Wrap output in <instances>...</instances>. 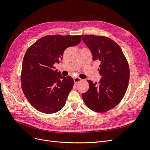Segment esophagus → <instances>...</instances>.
<instances>
[{"instance_id": "esophagus-1", "label": "esophagus", "mask_w": 150, "mask_h": 150, "mask_svg": "<svg viewBox=\"0 0 150 150\" xmlns=\"http://www.w3.org/2000/svg\"><path fill=\"white\" fill-rule=\"evenodd\" d=\"M82 81V79H81V78H79V77H75V78H74V81L75 83H77L78 82H81Z\"/></svg>"}]
</instances>
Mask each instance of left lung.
Listing matches in <instances>:
<instances>
[{
	"label": "left lung",
	"mask_w": 150,
	"mask_h": 150,
	"mask_svg": "<svg viewBox=\"0 0 150 150\" xmlns=\"http://www.w3.org/2000/svg\"><path fill=\"white\" fill-rule=\"evenodd\" d=\"M93 60L100 63L102 76L99 83L88 80L89 89L82 94L85 104L96 112H105L118 105L123 98L129 80V68L119 45L110 38L93 35H82Z\"/></svg>",
	"instance_id": "1"
}]
</instances>
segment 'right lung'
<instances>
[{
	"label": "right lung",
	"instance_id": "obj_1",
	"mask_svg": "<svg viewBox=\"0 0 150 150\" xmlns=\"http://www.w3.org/2000/svg\"><path fill=\"white\" fill-rule=\"evenodd\" d=\"M82 35H47L30 46L24 57L21 87L33 108L45 113L60 110L65 104L74 80L62 76L54 65L62 60L65 50L80 43Z\"/></svg>",
	"mask_w": 150,
	"mask_h": 150
}]
</instances>
